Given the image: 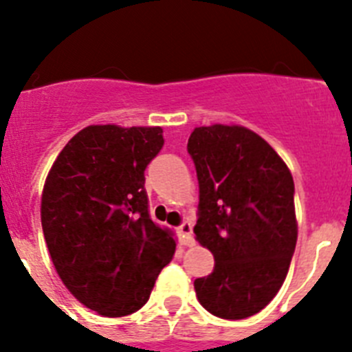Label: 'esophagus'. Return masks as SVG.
I'll list each match as a JSON object with an SVG mask.
<instances>
[{
    "label": "esophagus",
    "instance_id": "34e87169",
    "mask_svg": "<svg viewBox=\"0 0 352 352\" xmlns=\"http://www.w3.org/2000/svg\"><path fill=\"white\" fill-rule=\"evenodd\" d=\"M178 234H179V239H182L183 247H192V245L195 243L194 231H192L190 222H183L182 226L178 227Z\"/></svg>",
    "mask_w": 352,
    "mask_h": 352
}]
</instances>
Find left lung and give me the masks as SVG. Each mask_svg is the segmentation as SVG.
Segmentation results:
<instances>
[{
    "instance_id": "8db88e82",
    "label": "left lung",
    "mask_w": 352,
    "mask_h": 352,
    "mask_svg": "<svg viewBox=\"0 0 352 352\" xmlns=\"http://www.w3.org/2000/svg\"><path fill=\"white\" fill-rule=\"evenodd\" d=\"M186 149L199 179L195 239L214 257L195 278L199 303L222 319H245L275 298L296 248L294 182L285 162L239 125L197 126Z\"/></svg>"
}]
</instances>
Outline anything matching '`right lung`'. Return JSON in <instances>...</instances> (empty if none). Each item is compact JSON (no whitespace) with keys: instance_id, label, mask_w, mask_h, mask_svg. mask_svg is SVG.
<instances>
[{"instance_id":"1","label":"right lung","mask_w":352,"mask_h":352,"mask_svg":"<svg viewBox=\"0 0 352 352\" xmlns=\"http://www.w3.org/2000/svg\"><path fill=\"white\" fill-rule=\"evenodd\" d=\"M160 126L89 125L67 142L42 192V229L65 287L88 309L123 317L149 300L176 241L151 220L144 170Z\"/></svg>"}]
</instances>
